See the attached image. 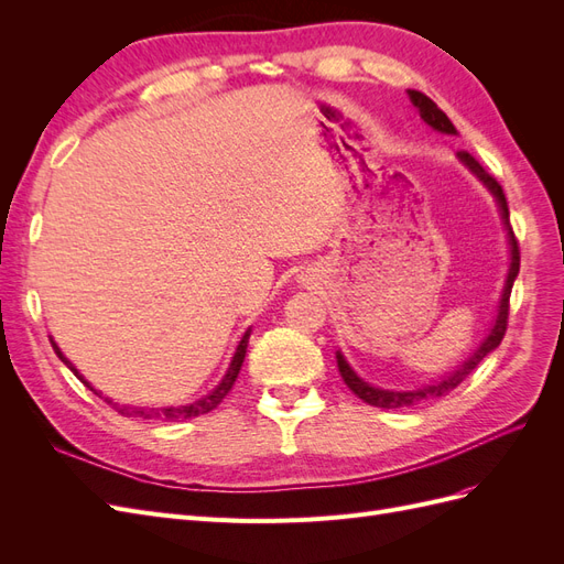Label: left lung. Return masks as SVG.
Masks as SVG:
<instances>
[{"label":"left lung","mask_w":564,"mask_h":564,"mask_svg":"<svg viewBox=\"0 0 564 564\" xmlns=\"http://www.w3.org/2000/svg\"><path fill=\"white\" fill-rule=\"evenodd\" d=\"M409 98H412V104L419 108L421 119H423L425 124H431L433 129H437V131H442V133H456L454 124L449 122V117H447L445 112H442L429 96L416 91V89H409ZM458 160L464 162V164L470 169V172L489 187L494 197H497L499 207H501V214H503V220H506L508 235H510V268H508V280H506V286H503V296H501L497 322H494V329L489 332V336L482 340V346L477 348V352L470 357V360H468L466 365H460L454 373H449L447 379H442V381H437V383H433V386L416 388V390H381V388H373V386L365 383L360 377H357V373L348 367L344 355L336 352L338 371H340V377H344L346 386L355 392L357 398L365 400V402L371 404V406L400 409V406H414V404H419V402H423V400H433V398H445V395H449V392H452L458 383H464V379L468 377V373H470L477 365H480V362L485 360V357H487L494 348H497V346L501 344V340H503V336H506V329H508V311H510V289H513V282H516L518 272H520V247H518L516 232H513V228H510V220H508V216H510V214H508V202H506L503 187L499 185V181L494 178V176L487 172V169L470 155L468 150H460V152H458Z\"/></svg>","instance_id":"left-lung-1"}]
</instances>
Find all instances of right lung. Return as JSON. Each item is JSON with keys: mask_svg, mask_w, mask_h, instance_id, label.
I'll return each mask as SVG.
<instances>
[{"mask_svg": "<svg viewBox=\"0 0 564 564\" xmlns=\"http://www.w3.org/2000/svg\"><path fill=\"white\" fill-rule=\"evenodd\" d=\"M249 334H251V329H247V334L242 336V340H240V346H237V350H235V357H232V362H230V367H228V373L224 377V381H220L209 395H204V398H199L197 402H193V404H185V406H160V409H145V406H119L117 402H112V400H108L106 398V402L108 404H112L119 414L122 416H133V419H162V421H183V419H195V416H202V414H209L212 409H216L220 402H224V398L228 395V392L232 390V386H235V381H237V373H240V369H242V362H245V355H247V344H249ZM51 346H54V350H56V355L61 357V360L70 367L73 371H75V377L87 386V388H91L87 381L82 379V373L73 367V362L67 360V357H63V352L58 350V346L54 344V340H51ZM94 390V388H91Z\"/></svg>", "mask_w": 564, "mask_h": 564, "instance_id": "right-lung-1", "label": "right lung"}]
</instances>
